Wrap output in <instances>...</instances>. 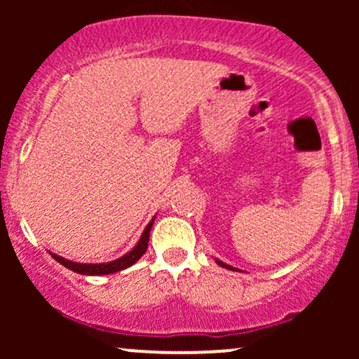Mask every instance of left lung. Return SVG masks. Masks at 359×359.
<instances>
[{"label": "left lung", "instance_id": "obj_1", "mask_svg": "<svg viewBox=\"0 0 359 359\" xmlns=\"http://www.w3.org/2000/svg\"><path fill=\"white\" fill-rule=\"evenodd\" d=\"M216 263L217 265H221V266H224V269H228V270H234L233 266H229V265H226V263H222V262H219V259H216Z\"/></svg>", "mask_w": 359, "mask_h": 359}]
</instances>
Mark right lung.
Wrapping results in <instances>:
<instances>
[{
	"label": "right lung",
	"instance_id": "obj_1",
	"mask_svg": "<svg viewBox=\"0 0 359 359\" xmlns=\"http://www.w3.org/2000/svg\"><path fill=\"white\" fill-rule=\"evenodd\" d=\"M154 221H155V217L150 222H148V226L145 228V231H143L142 238H140V241L137 243V246H135V248L131 251H128L126 255H123L121 258L113 259V262H108V263H76V262H71V259L62 258L55 253H50V255L57 259V262L60 263V265H64L65 269L76 271V273H81V275H109V273H114V271L128 269V266H131L133 263H137L138 259L143 257V253H145L147 248H148V240H150V229H151V226H154Z\"/></svg>",
	"mask_w": 359,
	"mask_h": 359
}]
</instances>
